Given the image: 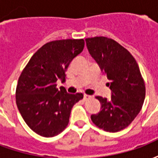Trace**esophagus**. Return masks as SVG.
I'll return each mask as SVG.
<instances>
[{
  "mask_svg": "<svg viewBox=\"0 0 158 158\" xmlns=\"http://www.w3.org/2000/svg\"><path fill=\"white\" fill-rule=\"evenodd\" d=\"M91 97H92V96H89V95H84V100H85V101H87V100L90 99Z\"/></svg>",
  "mask_w": 158,
  "mask_h": 158,
  "instance_id": "obj_1",
  "label": "esophagus"
}]
</instances>
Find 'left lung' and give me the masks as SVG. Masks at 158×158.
I'll list each match as a JSON object with an SVG mask.
<instances>
[{"label":"left lung","instance_id":"1","mask_svg":"<svg viewBox=\"0 0 158 158\" xmlns=\"http://www.w3.org/2000/svg\"><path fill=\"white\" fill-rule=\"evenodd\" d=\"M87 49L109 82L107 100L96 96L101 111L90 118L100 129L118 132L129 126L142 107L146 87L135 59L118 42L100 36L85 39Z\"/></svg>","mask_w":158,"mask_h":158}]
</instances>
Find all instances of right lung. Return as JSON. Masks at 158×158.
Listing matches in <instances>:
<instances>
[{
    "mask_svg": "<svg viewBox=\"0 0 158 158\" xmlns=\"http://www.w3.org/2000/svg\"><path fill=\"white\" fill-rule=\"evenodd\" d=\"M84 40L46 43L32 56L19 77L16 103L27 125L43 137L57 135L68 126L73 105L83 94H69L56 88L65 79L68 67L82 52Z\"/></svg>",
    "mask_w": 158,
    "mask_h": 158,
    "instance_id": "right-lung-1",
    "label": "right lung"
}]
</instances>
